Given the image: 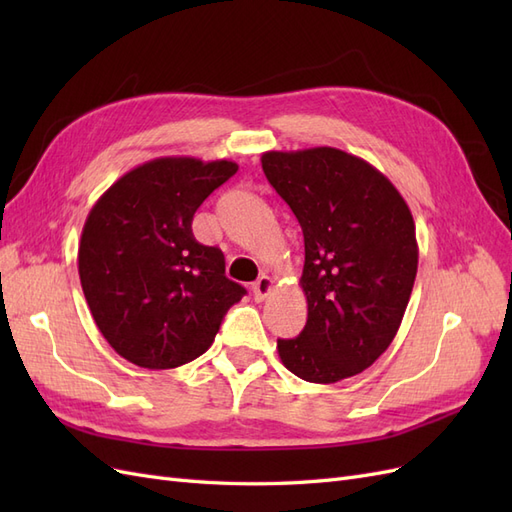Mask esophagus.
<instances>
[{"label": "esophagus", "instance_id": "34e87169", "mask_svg": "<svg viewBox=\"0 0 512 512\" xmlns=\"http://www.w3.org/2000/svg\"><path fill=\"white\" fill-rule=\"evenodd\" d=\"M271 290H273V280L269 275H260L258 280L254 282V286H252V292H254V299L256 301H265L269 294H271Z\"/></svg>", "mask_w": 512, "mask_h": 512}]
</instances>
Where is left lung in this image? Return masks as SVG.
Returning <instances> with one entry per match:
<instances>
[{
    "label": "left lung",
    "instance_id": "obj_1",
    "mask_svg": "<svg viewBox=\"0 0 512 512\" xmlns=\"http://www.w3.org/2000/svg\"><path fill=\"white\" fill-rule=\"evenodd\" d=\"M262 170L303 230L307 322L277 339L294 376L331 384L391 346L410 301L418 245L404 196L378 168L335 147L262 153Z\"/></svg>",
    "mask_w": 512,
    "mask_h": 512
}]
</instances>
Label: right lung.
I'll return each instance as SVG.
<instances>
[{
	"mask_svg": "<svg viewBox=\"0 0 512 512\" xmlns=\"http://www.w3.org/2000/svg\"><path fill=\"white\" fill-rule=\"evenodd\" d=\"M239 170L230 160L158 158L132 168L91 207L79 275L100 333L123 359L173 369L213 344L245 288L220 247L198 243L203 200Z\"/></svg>",
	"mask_w": 512,
	"mask_h": 512,
	"instance_id": "right-lung-1",
	"label": "right lung"
}]
</instances>
